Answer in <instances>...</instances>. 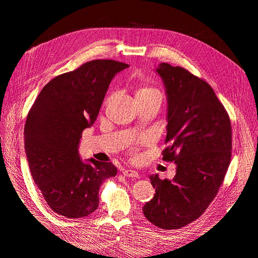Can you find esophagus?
Listing matches in <instances>:
<instances>
[{
    "instance_id": "obj_1",
    "label": "esophagus",
    "mask_w": 258,
    "mask_h": 258,
    "mask_svg": "<svg viewBox=\"0 0 258 258\" xmlns=\"http://www.w3.org/2000/svg\"><path fill=\"white\" fill-rule=\"evenodd\" d=\"M122 174L126 177H132V178H138L139 177V173L137 172V171H134V170H124Z\"/></svg>"
}]
</instances>
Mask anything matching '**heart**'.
Instances as JSON below:
<instances>
[{
  "label": "heart",
  "mask_w": 258,
  "mask_h": 258,
  "mask_svg": "<svg viewBox=\"0 0 258 258\" xmlns=\"http://www.w3.org/2000/svg\"><path fill=\"white\" fill-rule=\"evenodd\" d=\"M161 92L158 88L154 87L151 85H143L140 86L136 89V99L137 101H143L148 99H160L161 100Z\"/></svg>",
  "instance_id": "obj_1"
}]
</instances>
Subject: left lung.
<instances>
[{
	"mask_svg": "<svg viewBox=\"0 0 258 258\" xmlns=\"http://www.w3.org/2000/svg\"><path fill=\"white\" fill-rule=\"evenodd\" d=\"M168 124L162 160L176 163L172 181L151 175L154 198L143 207L158 228L179 229L199 218L217 195L231 159V123L212 87L182 67L160 63Z\"/></svg>",
	"mask_w": 258,
	"mask_h": 258,
	"instance_id": "8db88e82",
	"label": "left lung"
}]
</instances>
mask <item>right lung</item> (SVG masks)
Listing matches in <instances>:
<instances>
[{
  "instance_id": "add662e5",
  "label": "right lung",
  "mask_w": 258,
  "mask_h": 258,
  "mask_svg": "<svg viewBox=\"0 0 258 258\" xmlns=\"http://www.w3.org/2000/svg\"><path fill=\"white\" fill-rule=\"evenodd\" d=\"M129 66L98 59L52 79L31 106L25 124V151L31 175L49 208L81 218L99 206V188L117 173L112 162L81 160L84 129L97 119L113 77Z\"/></svg>"
}]
</instances>
